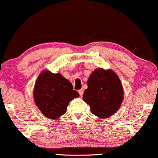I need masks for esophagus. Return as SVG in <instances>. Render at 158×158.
<instances>
[{
  "label": "esophagus",
  "instance_id": "esophagus-1",
  "mask_svg": "<svg viewBox=\"0 0 158 158\" xmlns=\"http://www.w3.org/2000/svg\"><path fill=\"white\" fill-rule=\"evenodd\" d=\"M79 95H83V93H84V89H79Z\"/></svg>",
  "mask_w": 158,
  "mask_h": 158
}]
</instances>
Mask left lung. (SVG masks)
<instances>
[{"mask_svg": "<svg viewBox=\"0 0 158 158\" xmlns=\"http://www.w3.org/2000/svg\"><path fill=\"white\" fill-rule=\"evenodd\" d=\"M123 99V85L113 70L99 68L92 72L83 95L92 114L101 119L109 118L119 110Z\"/></svg>", "mask_w": 158, "mask_h": 158, "instance_id": "left-lung-1", "label": "left lung"}]
</instances>
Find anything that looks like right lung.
Returning a JSON list of instances; mask_svg holds the SVG:
<instances>
[{"label":"right lung","mask_w":158,"mask_h":158,"mask_svg":"<svg viewBox=\"0 0 158 158\" xmlns=\"http://www.w3.org/2000/svg\"><path fill=\"white\" fill-rule=\"evenodd\" d=\"M79 96L68 79L60 73L44 70L39 75L33 89V98L41 112L56 119L66 112L69 102Z\"/></svg>","instance_id":"add662e5"}]
</instances>
